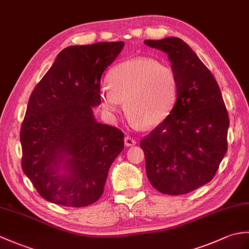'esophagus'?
I'll return each mask as SVG.
<instances>
[{
	"instance_id": "1",
	"label": "esophagus",
	"mask_w": 249,
	"mask_h": 249,
	"mask_svg": "<svg viewBox=\"0 0 249 249\" xmlns=\"http://www.w3.org/2000/svg\"><path fill=\"white\" fill-rule=\"evenodd\" d=\"M124 142H125V145H126L127 147L136 145V141H135V139H132V138H131V137H129V136L125 137V139H124Z\"/></svg>"
}]
</instances>
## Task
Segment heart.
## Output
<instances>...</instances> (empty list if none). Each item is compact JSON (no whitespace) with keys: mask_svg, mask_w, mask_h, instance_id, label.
<instances>
[{"mask_svg":"<svg viewBox=\"0 0 249 249\" xmlns=\"http://www.w3.org/2000/svg\"><path fill=\"white\" fill-rule=\"evenodd\" d=\"M109 87L102 90V104L111 114L123 108L139 128L154 129L169 117L177 101V77L173 69L152 58L119 63L108 75Z\"/></svg>","mask_w":249,"mask_h":249,"instance_id":"1","label":"heart"}]
</instances>
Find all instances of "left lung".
Listing matches in <instances>:
<instances>
[{"mask_svg": "<svg viewBox=\"0 0 249 249\" xmlns=\"http://www.w3.org/2000/svg\"><path fill=\"white\" fill-rule=\"evenodd\" d=\"M144 43L167 54L178 85L174 109L141 140L146 175L161 193L186 194L209 182L227 153L228 112L215 78L186 42Z\"/></svg>", "mask_w": 249, "mask_h": 249, "instance_id": "1", "label": "left lung"}]
</instances>
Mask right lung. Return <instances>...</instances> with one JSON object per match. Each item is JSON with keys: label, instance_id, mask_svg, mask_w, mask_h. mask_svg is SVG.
<instances>
[{"label": "right lung", "instance_id": "obj_1", "mask_svg": "<svg viewBox=\"0 0 249 249\" xmlns=\"http://www.w3.org/2000/svg\"><path fill=\"white\" fill-rule=\"evenodd\" d=\"M123 48V41L68 46L31 94L20 131L22 169L51 203H95L123 151V132L98 123L92 110L101 104L102 75Z\"/></svg>", "mask_w": 249, "mask_h": 249}]
</instances>
